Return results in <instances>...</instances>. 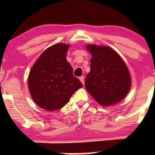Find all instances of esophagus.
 <instances>
[{
	"label": "esophagus",
	"mask_w": 155,
	"mask_h": 155,
	"mask_svg": "<svg viewBox=\"0 0 155 155\" xmlns=\"http://www.w3.org/2000/svg\"><path fill=\"white\" fill-rule=\"evenodd\" d=\"M79 79H80V81H81L82 84H84V77H83V76H81V77H80Z\"/></svg>",
	"instance_id": "esophagus-1"
}]
</instances>
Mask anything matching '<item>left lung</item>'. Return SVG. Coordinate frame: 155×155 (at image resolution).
<instances>
[{"mask_svg":"<svg viewBox=\"0 0 155 155\" xmlns=\"http://www.w3.org/2000/svg\"><path fill=\"white\" fill-rule=\"evenodd\" d=\"M92 54L90 72L86 76V90L102 106L118 102L128 94L131 85L130 73L119 55L109 46L88 44Z\"/></svg>","mask_w":155,"mask_h":155,"instance_id":"obj_1","label":"left lung"}]
</instances>
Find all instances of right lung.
<instances>
[{
  "mask_svg": "<svg viewBox=\"0 0 155 155\" xmlns=\"http://www.w3.org/2000/svg\"><path fill=\"white\" fill-rule=\"evenodd\" d=\"M69 45L54 44L36 61L28 76V87L33 100L47 111H56L68 102L82 84L73 76V68L66 60Z\"/></svg>",
  "mask_w": 155,
  "mask_h": 155,
  "instance_id": "right-lung-1",
  "label": "right lung"
}]
</instances>
